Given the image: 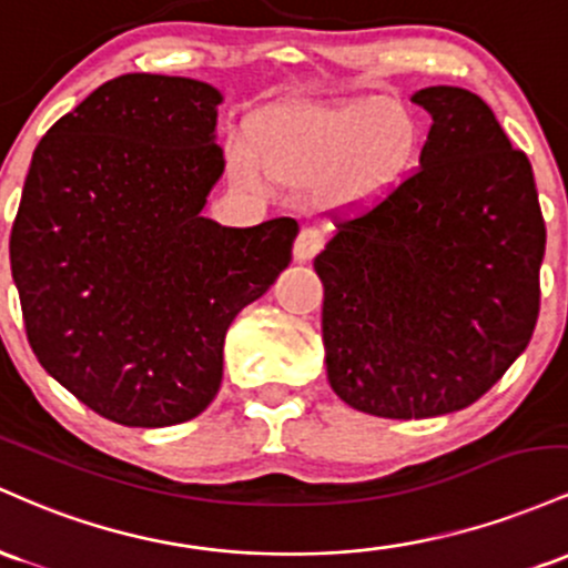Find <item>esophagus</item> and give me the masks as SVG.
<instances>
[{
  "mask_svg": "<svg viewBox=\"0 0 568 568\" xmlns=\"http://www.w3.org/2000/svg\"><path fill=\"white\" fill-rule=\"evenodd\" d=\"M324 244V235L316 231V227H303L301 235H297L295 241V260L297 263H305V260H311L314 254L322 250Z\"/></svg>",
  "mask_w": 568,
  "mask_h": 568,
  "instance_id": "esophagus-1",
  "label": "esophagus"
}]
</instances>
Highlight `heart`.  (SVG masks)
<instances>
[{"instance_id": "1", "label": "heart", "mask_w": 568, "mask_h": 568, "mask_svg": "<svg viewBox=\"0 0 568 568\" xmlns=\"http://www.w3.org/2000/svg\"><path fill=\"white\" fill-rule=\"evenodd\" d=\"M410 146V120L384 101L337 106H292L233 133L231 165L263 182L271 174L316 182L327 176L337 195H365L392 180Z\"/></svg>"}]
</instances>
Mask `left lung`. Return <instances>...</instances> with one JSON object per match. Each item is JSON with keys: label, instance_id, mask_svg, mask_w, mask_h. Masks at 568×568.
Masks as SVG:
<instances>
[{"label": "left lung", "instance_id": "8db88e82", "mask_svg": "<svg viewBox=\"0 0 568 568\" xmlns=\"http://www.w3.org/2000/svg\"><path fill=\"white\" fill-rule=\"evenodd\" d=\"M413 101L432 114L418 169L314 260L329 386L405 422L473 405L526 352L545 257L531 163L486 101L454 85Z\"/></svg>", "mask_w": 568, "mask_h": 568}]
</instances>
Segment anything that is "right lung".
<instances>
[{"instance_id": "right-lung-1", "label": "right lung", "mask_w": 568, "mask_h": 568, "mask_svg": "<svg viewBox=\"0 0 568 568\" xmlns=\"http://www.w3.org/2000/svg\"><path fill=\"white\" fill-rule=\"evenodd\" d=\"M220 104L209 82L120 74L31 155L10 233L31 352L114 424L206 410L227 327L292 260V216L222 227L201 214L225 171Z\"/></svg>"}]
</instances>
